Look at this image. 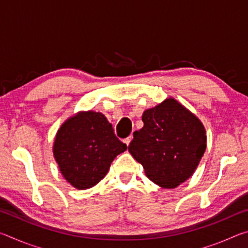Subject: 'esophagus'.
Returning a JSON list of instances; mask_svg holds the SVG:
<instances>
[{"mask_svg":"<svg viewBox=\"0 0 248 248\" xmlns=\"http://www.w3.org/2000/svg\"><path fill=\"white\" fill-rule=\"evenodd\" d=\"M131 140H132V137H128V138H125V139L124 140V142L127 145H129L130 144V142H131Z\"/></svg>","mask_w":248,"mask_h":248,"instance_id":"1","label":"esophagus"}]
</instances>
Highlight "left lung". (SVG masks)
<instances>
[{
  "label": "left lung",
  "mask_w": 248,
  "mask_h": 248,
  "mask_svg": "<svg viewBox=\"0 0 248 248\" xmlns=\"http://www.w3.org/2000/svg\"><path fill=\"white\" fill-rule=\"evenodd\" d=\"M142 121L129 152L154 184L176 188L194 174L203 156L207 136L202 123L171 97L146 109Z\"/></svg>",
  "instance_id": "obj_1"
}]
</instances>
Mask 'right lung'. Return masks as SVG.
<instances>
[{"label": "right lung", "mask_w": 248, "mask_h": 248, "mask_svg": "<svg viewBox=\"0 0 248 248\" xmlns=\"http://www.w3.org/2000/svg\"><path fill=\"white\" fill-rule=\"evenodd\" d=\"M125 150L106 117L89 110L70 117L58 130L53 156L66 182L81 190L98 184Z\"/></svg>", "instance_id": "obj_1"}]
</instances>
